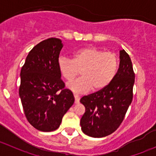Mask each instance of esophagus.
<instances>
[{
	"label": "esophagus",
	"mask_w": 156,
	"mask_h": 156,
	"mask_svg": "<svg viewBox=\"0 0 156 156\" xmlns=\"http://www.w3.org/2000/svg\"><path fill=\"white\" fill-rule=\"evenodd\" d=\"M74 97H75V103L78 104L80 101V97L78 95H74Z\"/></svg>",
	"instance_id": "34e87169"
}]
</instances>
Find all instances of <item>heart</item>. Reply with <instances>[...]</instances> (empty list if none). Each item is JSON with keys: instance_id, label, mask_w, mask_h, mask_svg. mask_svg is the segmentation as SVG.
Returning a JSON list of instances; mask_svg holds the SVG:
<instances>
[{"instance_id": "b5f03b06", "label": "heart", "mask_w": 156, "mask_h": 156, "mask_svg": "<svg viewBox=\"0 0 156 156\" xmlns=\"http://www.w3.org/2000/svg\"><path fill=\"white\" fill-rule=\"evenodd\" d=\"M118 66L119 60L115 53L92 47L76 51L72 59L64 56L58 59L59 72L66 81H72L81 72V78L67 84L69 89L76 94L106 88L114 79Z\"/></svg>"}]
</instances>
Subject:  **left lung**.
Listing matches in <instances>:
<instances>
[{
  "label": "left lung",
  "instance_id": "8db88e82",
  "mask_svg": "<svg viewBox=\"0 0 156 156\" xmlns=\"http://www.w3.org/2000/svg\"><path fill=\"white\" fill-rule=\"evenodd\" d=\"M134 80L130 56L125 50H120L119 68L112 81L80 100L85 107L80 125L86 135L104 137L119 128L133 100Z\"/></svg>",
  "mask_w": 156,
  "mask_h": 156
}]
</instances>
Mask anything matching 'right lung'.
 I'll use <instances>...</instances> for the list:
<instances>
[{
    "instance_id": "right-lung-1",
    "label": "right lung",
    "mask_w": 156,
    "mask_h": 156,
    "mask_svg": "<svg viewBox=\"0 0 156 156\" xmlns=\"http://www.w3.org/2000/svg\"><path fill=\"white\" fill-rule=\"evenodd\" d=\"M62 41L50 37L31 50L21 69L20 94L25 115L37 130H56L75 98L58 68Z\"/></svg>"
}]
</instances>
